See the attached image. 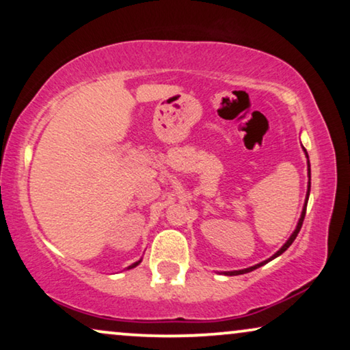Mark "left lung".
Returning a JSON list of instances; mask_svg holds the SVG:
<instances>
[{
    "label": "left lung",
    "instance_id": "8db88e82",
    "mask_svg": "<svg viewBox=\"0 0 350 350\" xmlns=\"http://www.w3.org/2000/svg\"><path fill=\"white\" fill-rule=\"evenodd\" d=\"M305 153H306V150H305ZM306 158H308V153H306ZM308 175H310V183H308V192H306V204H308V197H310V191H311V167H310V159H308ZM306 204H305V206H303V211H301V216H300V219H298L297 229L293 230V234L291 235V238H288V240L284 243V246H282L281 250L278 251L275 256L270 257V259H268V260H263V262H260V263H257V265H254V267L245 268V270H238V271H226L224 275H227V276H237V275H243V273H250V271H252V270H256V268H259V267H262V265H265L267 262H270L271 259H275V257L281 256L282 252H284V251L287 250V247L292 245L293 240H295L297 235H298V232H300V229H301V226H303V219H305V215H306Z\"/></svg>",
    "mask_w": 350,
    "mask_h": 350
}]
</instances>
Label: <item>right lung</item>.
<instances>
[{
	"label": "right lung",
	"instance_id": "right-lung-1",
	"mask_svg": "<svg viewBox=\"0 0 350 350\" xmlns=\"http://www.w3.org/2000/svg\"><path fill=\"white\" fill-rule=\"evenodd\" d=\"M139 263H140V260H139V262H135V263H133V265H131L129 268H134V267H137V265H139Z\"/></svg>",
	"mask_w": 350,
	"mask_h": 350
}]
</instances>
